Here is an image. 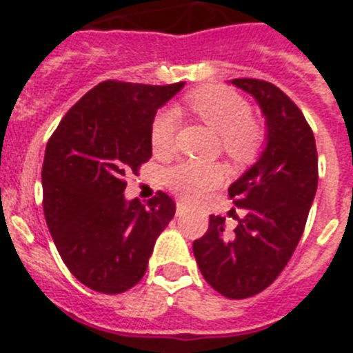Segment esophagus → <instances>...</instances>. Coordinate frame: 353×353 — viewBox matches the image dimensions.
<instances>
[{
    "instance_id": "34e87169",
    "label": "esophagus",
    "mask_w": 353,
    "mask_h": 353,
    "mask_svg": "<svg viewBox=\"0 0 353 353\" xmlns=\"http://www.w3.org/2000/svg\"><path fill=\"white\" fill-rule=\"evenodd\" d=\"M187 208H189V205H187L185 201H179V203H176V215L185 214Z\"/></svg>"
}]
</instances>
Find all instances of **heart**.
Returning <instances> with one entry per match:
<instances>
[{"label":"heart","instance_id":"heart-1","mask_svg":"<svg viewBox=\"0 0 353 353\" xmlns=\"http://www.w3.org/2000/svg\"><path fill=\"white\" fill-rule=\"evenodd\" d=\"M194 114L221 134L224 154L233 161H248L261 143V129L251 120V105L244 97L223 86H205L185 99ZM176 113L162 109L150 125V146L157 157L174 150ZM166 185L187 199H198L223 182V168L214 162L182 161L164 173Z\"/></svg>","mask_w":353,"mask_h":353}]
</instances>
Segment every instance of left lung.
<instances>
[{"label":"left lung","instance_id":"left-lung-1","mask_svg":"<svg viewBox=\"0 0 353 353\" xmlns=\"http://www.w3.org/2000/svg\"><path fill=\"white\" fill-rule=\"evenodd\" d=\"M251 93L267 123V145L228 194L245 215L232 235L224 217L210 215L192 251L205 281L228 299H248L276 281L304 232L318 187L314 136L286 93L261 79H232Z\"/></svg>","mask_w":353,"mask_h":353}]
</instances>
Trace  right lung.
Here are the masks:
<instances>
[{"label": "right lung", "instance_id": "right-lung-1", "mask_svg": "<svg viewBox=\"0 0 353 353\" xmlns=\"http://www.w3.org/2000/svg\"><path fill=\"white\" fill-rule=\"evenodd\" d=\"M183 84L104 81L68 109L49 138L46 223L72 276L95 292L117 295L138 285L173 219L176 205L166 192L146 205L127 201L123 179L152 157V120Z\"/></svg>", "mask_w": 353, "mask_h": 353}]
</instances>
